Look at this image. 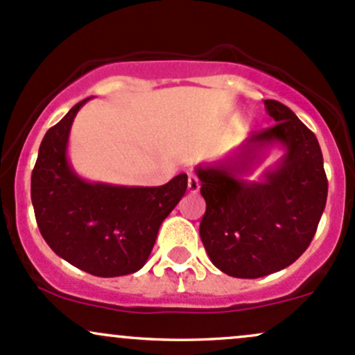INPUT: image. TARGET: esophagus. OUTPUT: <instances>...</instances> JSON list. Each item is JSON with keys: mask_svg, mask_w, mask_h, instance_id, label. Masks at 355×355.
I'll return each instance as SVG.
<instances>
[{"mask_svg": "<svg viewBox=\"0 0 355 355\" xmlns=\"http://www.w3.org/2000/svg\"><path fill=\"white\" fill-rule=\"evenodd\" d=\"M188 191L191 194H196L200 191V181H198V178L193 176V174L188 176Z\"/></svg>", "mask_w": 355, "mask_h": 355, "instance_id": "obj_1", "label": "esophagus"}]
</instances>
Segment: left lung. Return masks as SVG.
I'll return each instance as SVG.
<instances>
[{"instance_id":"8db88e82","label":"left lung","mask_w":355,"mask_h":355,"mask_svg":"<svg viewBox=\"0 0 355 355\" xmlns=\"http://www.w3.org/2000/svg\"><path fill=\"white\" fill-rule=\"evenodd\" d=\"M264 106L272 127L194 167L207 201L201 242L215 268L240 279L291 266L310 245L329 193L315 133L283 103L266 100ZM272 148L284 152L280 161L250 182Z\"/></svg>"}]
</instances>
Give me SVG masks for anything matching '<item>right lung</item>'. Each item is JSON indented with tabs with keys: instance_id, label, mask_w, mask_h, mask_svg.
<instances>
[{
	"instance_id": "1",
	"label": "right lung",
	"mask_w": 355,
	"mask_h": 355,
	"mask_svg": "<svg viewBox=\"0 0 355 355\" xmlns=\"http://www.w3.org/2000/svg\"><path fill=\"white\" fill-rule=\"evenodd\" d=\"M91 98L72 106L49 128L32 173V205L42 237L74 268L100 277L146 266L159 228L188 188L178 174L157 188L87 181L67 154L72 121Z\"/></svg>"
}]
</instances>
